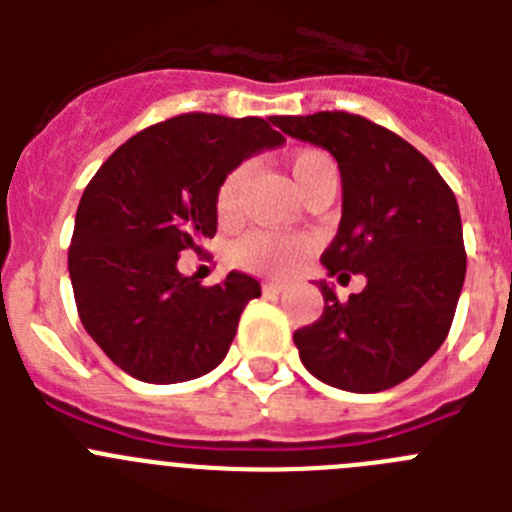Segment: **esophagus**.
<instances>
[{
	"mask_svg": "<svg viewBox=\"0 0 512 512\" xmlns=\"http://www.w3.org/2000/svg\"><path fill=\"white\" fill-rule=\"evenodd\" d=\"M284 287H287V284H284V282H264V292H266V295H279V292H282Z\"/></svg>",
	"mask_w": 512,
	"mask_h": 512,
	"instance_id": "esophagus-1",
	"label": "esophagus"
}]
</instances>
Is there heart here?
Segmentation results:
<instances>
[{
  "label": "heart",
  "instance_id": "obj_1",
  "mask_svg": "<svg viewBox=\"0 0 512 512\" xmlns=\"http://www.w3.org/2000/svg\"><path fill=\"white\" fill-rule=\"evenodd\" d=\"M246 166L230 171L225 176L215 194V210L220 223H233L238 217V207H241V189L246 182ZM289 174L292 182L300 189L302 197L312 194L315 189L325 187V184H338V164L333 156L320 148H302V151L292 153L289 158ZM310 251V241L302 235H282V233H248L238 238L233 246V261L238 266L256 274H289L295 269Z\"/></svg>",
  "mask_w": 512,
  "mask_h": 512
}]
</instances>
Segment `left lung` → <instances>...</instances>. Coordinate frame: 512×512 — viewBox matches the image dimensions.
Returning <instances> with one entry per match:
<instances>
[{"instance_id":"8db88e82","label":"left lung","mask_w":512,"mask_h":512,"mask_svg":"<svg viewBox=\"0 0 512 512\" xmlns=\"http://www.w3.org/2000/svg\"><path fill=\"white\" fill-rule=\"evenodd\" d=\"M274 122L338 161L341 225L320 261L330 277H366L348 302L320 282L323 315L295 333L302 364L338 390H390L449 336L467 274L454 192L418 148L361 115L315 112Z\"/></svg>"}]
</instances>
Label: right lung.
Here are the masks:
<instances>
[{
	"label": "right lung",
	"mask_w": 512,
	"mask_h": 512,
	"mask_svg": "<svg viewBox=\"0 0 512 512\" xmlns=\"http://www.w3.org/2000/svg\"><path fill=\"white\" fill-rule=\"evenodd\" d=\"M277 117L187 112L122 143L81 194L69 274L79 318L104 354L148 384L212 372L261 284L241 271L202 287L176 269L217 230L220 182L264 148L282 146Z\"/></svg>",
	"instance_id": "add662e5"
}]
</instances>
